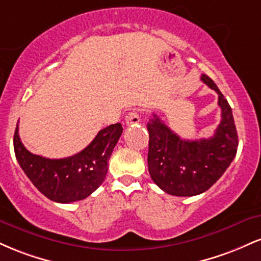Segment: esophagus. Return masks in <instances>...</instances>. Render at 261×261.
Listing matches in <instances>:
<instances>
[{"instance_id": "esophagus-1", "label": "esophagus", "mask_w": 261, "mask_h": 261, "mask_svg": "<svg viewBox=\"0 0 261 261\" xmlns=\"http://www.w3.org/2000/svg\"><path fill=\"white\" fill-rule=\"evenodd\" d=\"M125 121H126L127 125H134V124H137V122H140L139 113H137L136 110L130 112L126 115V118H125Z\"/></svg>"}]
</instances>
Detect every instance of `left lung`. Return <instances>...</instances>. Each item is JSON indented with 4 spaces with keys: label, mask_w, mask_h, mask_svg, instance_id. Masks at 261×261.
I'll return each instance as SVG.
<instances>
[{
    "label": "left lung",
    "mask_w": 261,
    "mask_h": 261,
    "mask_svg": "<svg viewBox=\"0 0 261 261\" xmlns=\"http://www.w3.org/2000/svg\"><path fill=\"white\" fill-rule=\"evenodd\" d=\"M201 81L218 94L221 122L214 136L182 140L157 115L147 124L149 175L170 195L194 196L205 193L222 176L237 153L238 135L228 101L208 76L202 74Z\"/></svg>",
    "instance_id": "1"
}]
</instances>
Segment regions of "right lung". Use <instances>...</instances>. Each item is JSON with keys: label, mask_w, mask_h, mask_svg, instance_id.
Segmentation results:
<instances>
[{"label": "right lung", "mask_w": 261, "mask_h": 261, "mask_svg": "<svg viewBox=\"0 0 261 261\" xmlns=\"http://www.w3.org/2000/svg\"><path fill=\"white\" fill-rule=\"evenodd\" d=\"M121 134V124L109 125L79 153L50 160L33 154L24 147L17 124L14 153L20 168L43 195L55 202L68 203L86 199L100 187L108 172V161Z\"/></svg>", "instance_id": "add662e5"}]
</instances>
